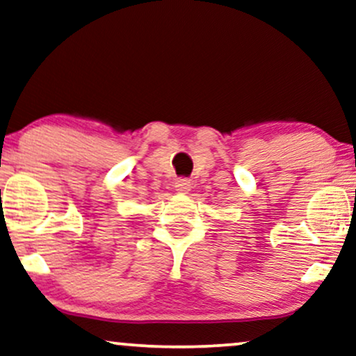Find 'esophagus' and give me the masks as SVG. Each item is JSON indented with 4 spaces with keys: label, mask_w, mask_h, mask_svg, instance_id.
<instances>
[{
    "label": "esophagus",
    "mask_w": 356,
    "mask_h": 356,
    "mask_svg": "<svg viewBox=\"0 0 356 356\" xmlns=\"http://www.w3.org/2000/svg\"><path fill=\"white\" fill-rule=\"evenodd\" d=\"M174 187H175V191H177V192L186 193V192L191 191L192 184H191V181H188V179H177V181H175V184H174Z\"/></svg>",
    "instance_id": "34e87169"
}]
</instances>
